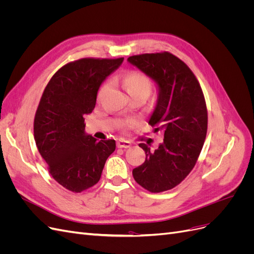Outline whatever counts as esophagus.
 <instances>
[{
  "label": "esophagus",
  "instance_id": "esophagus-1",
  "mask_svg": "<svg viewBox=\"0 0 254 254\" xmlns=\"http://www.w3.org/2000/svg\"><path fill=\"white\" fill-rule=\"evenodd\" d=\"M117 146L119 148H128L131 146V144H130V142L128 141H124V140H120L117 142Z\"/></svg>",
  "mask_w": 254,
  "mask_h": 254
}]
</instances>
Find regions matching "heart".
Listing matches in <instances>:
<instances>
[{
	"label": "heart",
	"instance_id": "b5f03b06",
	"mask_svg": "<svg viewBox=\"0 0 254 254\" xmlns=\"http://www.w3.org/2000/svg\"><path fill=\"white\" fill-rule=\"evenodd\" d=\"M124 81H125L126 90L131 96L140 95V94L148 96V94L151 91V80L144 72H141V71L130 72L125 76ZM108 88H109V82L107 81L103 84L101 89H99L98 98H101L106 93V91L108 90ZM134 125H135V122L133 120H129V121H126L124 124L122 125V128L123 129L131 128Z\"/></svg>",
	"mask_w": 254,
	"mask_h": 254
}]
</instances>
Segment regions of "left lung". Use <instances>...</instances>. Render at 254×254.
<instances>
[{"label": "left lung", "mask_w": 254, "mask_h": 254, "mask_svg": "<svg viewBox=\"0 0 254 254\" xmlns=\"http://www.w3.org/2000/svg\"><path fill=\"white\" fill-rule=\"evenodd\" d=\"M128 61L158 84L159 97L149 125L164 133L155 150L147 144L145 162L133 168L137 184L150 193L172 190L193 170L207 131V109L200 83L190 68L170 52L141 54Z\"/></svg>", "instance_id": "8db88e82"}]
</instances>
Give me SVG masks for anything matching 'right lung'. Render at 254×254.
I'll return each instance as SVG.
<instances>
[{"label": "right lung", "mask_w": 254, "mask_h": 254, "mask_svg": "<svg viewBox=\"0 0 254 254\" xmlns=\"http://www.w3.org/2000/svg\"><path fill=\"white\" fill-rule=\"evenodd\" d=\"M124 58H81L53 75L34 120V136L52 177L64 189L81 193L99 181L114 140L96 141L84 133V114L93 111L102 82Z\"/></svg>", "instance_id": "add662e5"}]
</instances>
